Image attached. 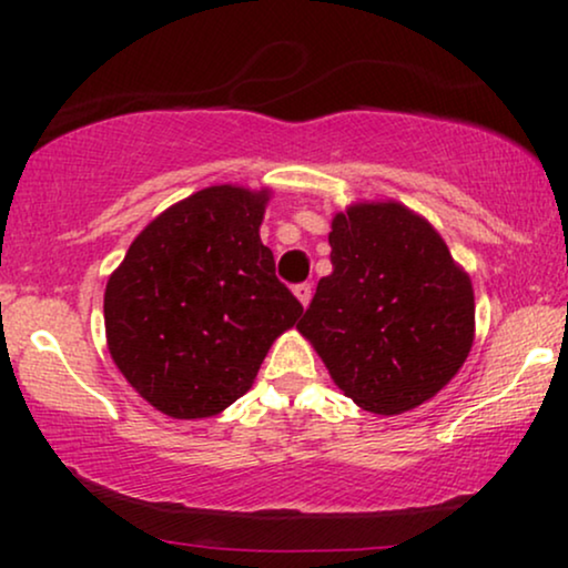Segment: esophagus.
Instances as JSON below:
<instances>
[{"label":"esophagus","mask_w":568,"mask_h":568,"mask_svg":"<svg viewBox=\"0 0 568 568\" xmlns=\"http://www.w3.org/2000/svg\"><path fill=\"white\" fill-rule=\"evenodd\" d=\"M294 294H297V300L307 307L310 305V297H313V286H310L307 282H302V284L294 286Z\"/></svg>","instance_id":"34e87169"}]
</instances>
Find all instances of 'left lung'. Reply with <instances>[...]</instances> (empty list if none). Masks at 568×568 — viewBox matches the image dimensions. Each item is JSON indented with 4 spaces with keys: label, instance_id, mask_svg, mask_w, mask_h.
Masks as SVG:
<instances>
[{
    "label": "left lung",
    "instance_id": "left-lung-1",
    "mask_svg": "<svg viewBox=\"0 0 568 568\" xmlns=\"http://www.w3.org/2000/svg\"><path fill=\"white\" fill-rule=\"evenodd\" d=\"M328 243L333 271L297 331L356 406L383 416L422 406L468 359L470 276L439 232L395 201L348 206Z\"/></svg>",
    "mask_w": 568,
    "mask_h": 568
}]
</instances>
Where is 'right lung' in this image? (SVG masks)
Wrapping results in <instances>:
<instances>
[{"label": "right lung", "instance_id": "add662e5", "mask_svg": "<svg viewBox=\"0 0 568 568\" xmlns=\"http://www.w3.org/2000/svg\"><path fill=\"white\" fill-rule=\"evenodd\" d=\"M266 204L268 191L240 185L196 191L146 224L108 278V352L165 416L232 406L302 315L261 243Z\"/></svg>", "mask_w": 568, "mask_h": 568}]
</instances>
